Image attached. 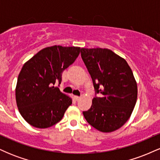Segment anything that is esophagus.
<instances>
[{"label": "esophagus", "instance_id": "34e87169", "mask_svg": "<svg viewBox=\"0 0 160 160\" xmlns=\"http://www.w3.org/2000/svg\"><path fill=\"white\" fill-rule=\"evenodd\" d=\"M74 99H75V101H78L79 99L80 98V97H79V96H77V95H74Z\"/></svg>", "mask_w": 160, "mask_h": 160}]
</instances>
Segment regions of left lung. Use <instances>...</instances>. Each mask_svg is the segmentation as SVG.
I'll return each instance as SVG.
<instances>
[{
	"mask_svg": "<svg viewBox=\"0 0 160 160\" xmlns=\"http://www.w3.org/2000/svg\"><path fill=\"white\" fill-rule=\"evenodd\" d=\"M82 59L90 74L95 96L84 117L92 127L111 132L126 123L137 101V83L124 58L111 49H80Z\"/></svg>",
	"mask_w": 160,
	"mask_h": 160,
	"instance_id": "8db88e82",
	"label": "left lung"
}]
</instances>
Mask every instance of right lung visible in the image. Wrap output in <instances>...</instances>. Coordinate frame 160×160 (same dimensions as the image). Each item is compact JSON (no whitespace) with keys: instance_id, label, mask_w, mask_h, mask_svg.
<instances>
[{"instance_id":"add662e5","label":"right lung","mask_w":160,"mask_h":160,"mask_svg":"<svg viewBox=\"0 0 160 160\" xmlns=\"http://www.w3.org/2000/svg\"><path fill=\"white\" fill-rule=\"evenodd\" d=\"M80 47L52 46L39 51L24 64L16 87L17 107L28 123L39 128L59 122L72 99L58 86L64 70L74 62Z\"/></svg>"}]
</instances>
